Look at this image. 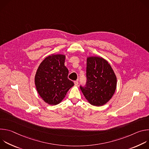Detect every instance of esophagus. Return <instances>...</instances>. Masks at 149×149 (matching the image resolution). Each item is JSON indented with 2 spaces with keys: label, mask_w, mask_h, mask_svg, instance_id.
<instances>
[{
  "label": "esophagus",
  "mask_w": 149,
  "mask_h": 149,
  "mask_svg": "<svg viewBox=\"0 0 149 149\" xmlns=\"http://www.w3.org/2000/svg\"><path fill=\"white\" fill-rule=\"evenodd\" d=\"M74 84H75V86H77L78 84V82L77 81H74Z\"/></svg>",
  "instance_id": "obj_1"
}]
</instances>
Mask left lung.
<instances>
[{"label":"left lung","mask_w":149,"mask_h":149,"mask_svg":"<svg viewBox=\"0 0 149 149\" xmlns=\"http://www.w3.org/2000/svg\"><path fill=\"white\" fill-rule=\"evenodd\" d=\"M86 72V86H80L81 90L91 105H103L111 98L117 86V78L111 65L102 58L88 57Z\"/></svg>","instance_id":"8db88e82"}]
</instances>
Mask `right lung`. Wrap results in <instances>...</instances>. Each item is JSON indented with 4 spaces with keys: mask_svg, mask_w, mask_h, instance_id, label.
<instances>
[{
    "mask_svg": "<svg viewBox=\"0 0 149 149\" xmlns=\"http://www.w3.org/2000/svg\"><path fill=\"white\" fill-rule=\"evenodd\" d=\"M65 56L52 55L39 65L35 77L36 88L44 101L56 105L65 97L74 82L68 78V70L65 66Z\"/></svg>",
    "mask_w": 149,
    "mask_h": 149,
    "instance_id": "right-lung-1",
    "label": "right lung"
}]
</instances>
